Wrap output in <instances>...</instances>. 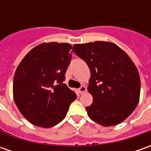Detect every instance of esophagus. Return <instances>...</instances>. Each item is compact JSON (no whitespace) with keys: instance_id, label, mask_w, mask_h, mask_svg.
<instances>
[{"instance_id":"obj_1","label":"esophagus","mask_w":151,"mask_h":151,"mask_svg":"<svg viewBox=\"0 0 151 151\" xmlns=\"http://www.w3.org/2000/svg\"><path fill=\"white\" fill-rule=\"evenodd\" d=\"M78 91L80 94H83V93H85V92L86 91V87L85 86H81L78 89Z\"/></svg>"}]
</instances>
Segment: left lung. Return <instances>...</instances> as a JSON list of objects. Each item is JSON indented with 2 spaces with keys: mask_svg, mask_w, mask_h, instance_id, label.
Returning a JSON list of instances; mask_svg holds the SVG:
<instances>
[{
  "mask_svg": "<svg viewBox=\"0 0 151 151\" xmlns=\"http://www.w3.org/2000/svg\"><path fill=\"white\" fill-rule=\"evenodd\" d=\"M73 51L90 68L87 90L93 101L86 107L90 119L105 127L124 121L139 101L140 78L134 62L111 42L75 44Z\"/></svg>",
  "mask_w": 151,
  "mask_h": 151,
  "instance_id": "1",
  "label": "left lung"
}]
</instances>
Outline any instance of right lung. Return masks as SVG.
Instances as JSON below:
<instances>
[{"label": "right lung", "instance_id": "obj_1", "mask_svg": "<svg viewBox=\"0 0 151 151\" xmlns=\"http://www.w3.org/2000/svg\"><path fill=\"white\" fill-rule=\"evenodd\" d=\"M69 44L44 43L21 61L13 80V98L23 117L32 124L50 128L66 116L75 91L63 81L71 60Z\"/></svg>", "mask_w": 151, "mask_h": 151}]
</instances>
